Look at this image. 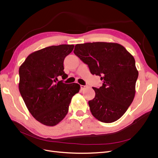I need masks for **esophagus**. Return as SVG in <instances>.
<instances>
[{
	"label": "esophagus",
	"instance_id": "1",
	"mask_svg": "<svg viewBox=\"0 0 158 158\" xmlns=\"http://www.w3.org/2000/svg\"><path fill=\"white\" fill-rule=\"evenodd\" d=\"M86 86L81 85V90H84L86 89Z\"/></svg>",
	"mask_w": 158,
	"mask_h": 158
}]
</instances>
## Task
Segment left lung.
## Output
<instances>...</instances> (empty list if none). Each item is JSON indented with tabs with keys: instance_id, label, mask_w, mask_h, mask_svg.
I'll return each instance as SVG.
<instances>
[{
	"instance_id": "8db88e82",
	"label": "left lung",
	"mask_w": 158,
	"mask_h": 158,
	"mask_svg": "<svg viewBox=\"0 0 158 158\" xmlns=\"http://www.w3.org/2000/svg\"><path fill=\"white\" fill-rule=\"evenodd\" d=\"M73 52L103 81L99 89L93 87L96 96L89 102L92 114L104 123L118 120L135 97L139 75L135 58L124 46L111 42L77 44Z\"/></svg>"
}]
</instances>
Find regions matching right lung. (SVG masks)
Instances as JSON below:
<instances>
[{"label": "right lung", "instance_id": "right-lung-1", "mask_svg": "<svg viewBox=\"0 0 158 158\" xmlns=\"http://www.w3.org/2000/svg\"><path fill=\"white\" fill-rule=\"evenodd\" d=\"M73 45H52L32 52L19 67V90L33 117L54 126L66 116L72 97L79 92L77 83L58 81L68 77L63 62Z\"/></svg>", "mask_w": 158, "mask_h": 158}]
</instances>
